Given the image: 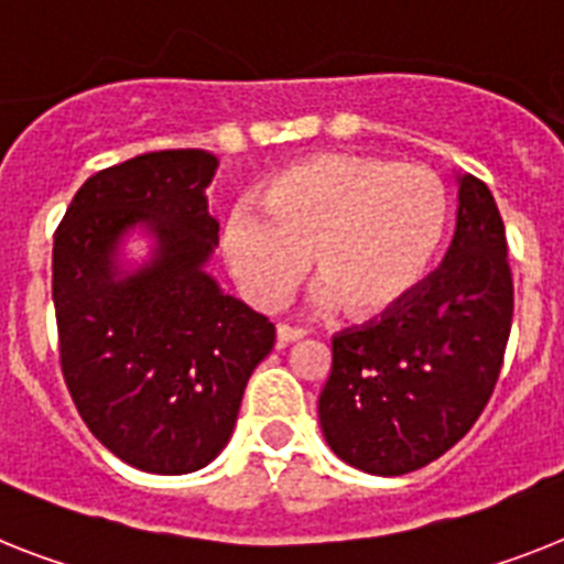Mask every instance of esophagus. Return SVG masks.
Returning a JSON list of instances; mask_svg holds the SVG:
<instances>
[{
    "mask_svg": "<svg viewBox=\"0 0 564 564\" xmlns=\"http://www.w3.org/2000/svg\"><path fill=\"white\" fill-rule=\"evenodd\" d=\"M301 338H306L304 326L278 324V344H281V347H286V344H292V340H301Z\"/></svg>",
    "mask_w": 564,
    "mask_h": 564,
    "instance_id": "34e87169",
    "label": "esophagus"
}]
</instances>
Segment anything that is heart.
<instances>
[{
  "mask_svg": "<svg viewBox=\"0 0 564 564\" xmlns=\"http://www.w3.org/2000/svg\"><path fill=\"white\" fill-rule=\"evenodd\" d=\"M226 220L224 252L240 292L272 310L310 272L315 304L381 318L424 286L442 252L451 197L424 165L315 154L286 165Z\"/></svg>",
  "mask_w": 564,
  "mask_h": 564,
  "instance_id": "b5f03b06",
  "label": "heart"
}]
</instances>
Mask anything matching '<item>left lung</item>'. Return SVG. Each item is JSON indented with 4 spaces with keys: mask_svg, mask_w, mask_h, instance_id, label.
I'll return each mask as SVG.
<instances>
[{
    "mask_svg": "<svg viewBox=\"0 0 564 564\" xmlns=\"http://www.w3.org/2000/svg\"><path fill=\"white\" fill-rule=\"evenodd\" d=\"M513 321L505 224L490 188L458 174L444 263L399 310L333 338L318 399L326 444L372 476H404L451 451L494 395Z\"/></svg>",
    "mask_w": 564,
    "mask_h": 564,
    "instance_id": "left-lung-1",
    "label": "left lung"
}]
</instances>
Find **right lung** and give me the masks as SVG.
Listing matches in <instances>:
<instances>
[{"instance_id": "1", "label": "right lung", "mask_w": 564, "mask_h": 564, "mask_svg": "<svg viewBox=\"0 0 564 564\" xmlns=\"http://www.w3.org/2000/svg\"><path fill=\"white\" fill-rule=\"evenodd\" d=\"M203 149L149 151L83 183L54 235V310L70 399L126 465L160 476L206 467L238 421L274 324L206 272L217 220ZM155 246L122 270L131 230Z\"/></svg>"}]
</instances>
